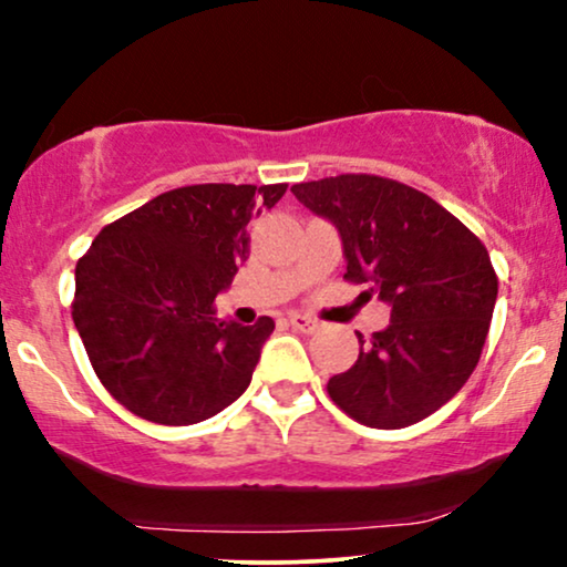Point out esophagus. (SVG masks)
<instances>
[{"instance_id":"34e87169","label":"esophagus","mask_w":567,"mask_h":567,"mask_svg":"<svg viewBox=\"0 0 567 567\" xmlns=\"http://www.w3.org/2000/svg\"><path fill=\"white\" fill-rule=\"evenodd\" d=\"M288 321L296 329H300V332H317V329H319V321L308 317V313H290Z\"/></svg>"}]
</instances>
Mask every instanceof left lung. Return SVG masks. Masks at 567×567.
Wrapping results in <instances>:
<instances>
[{
  "label": "left lung",
  "instance_id": "1",
  "mask_svg": "<svg viewBox=\"0 0 567 567\" xmlns=\"http://www.w3.org/2000/svg\"><path fill=\"white\" fill-rule=\"evenodd\" d=\"M306 209L340 233L350 282L390 303V324L327 392L350 419L403 429L432 415L474 374L497 300L489 254L426 193L377 175L298 183Z\"/></svg>",
  "mask_w": 567,
  "mask_h": 567
}]
</instances>
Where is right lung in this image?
<instances>
[{
	"label": "right lung",
	"instance_id": "right-lung-1",
	"mask_svg": "<svg viewBox=\"0 0 567 567\" xmlns=\"http://www.w3.org/2000/svg\"><path fill=\"white\" fill-rule=\"evenodd\" d=\"M288 185H185L106 225L75 267L73 321L110 395L141 419L188 426L248 390L275 321L217 319L248 259V221Z\"/></svg>",
	"mask_w": 567,
	"mask_h": 567
}]
</instances>
